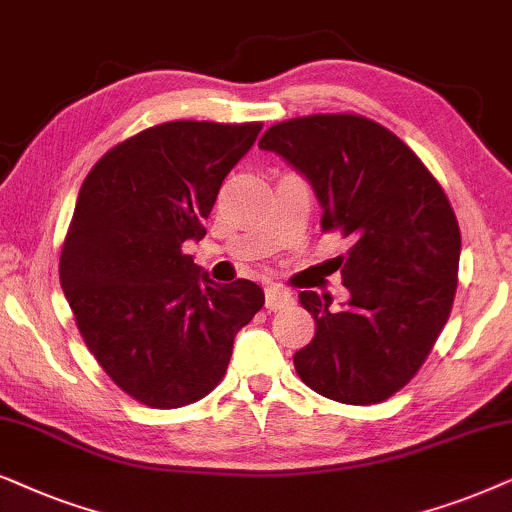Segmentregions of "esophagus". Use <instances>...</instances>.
<instances>
[{
  "label": "esophagus",
  "mask_w": 512,
  "mask_h": 512,
  "mask_svg": "<svg viewBox=\"0 0 512 512\" xmlns=\"http://www.w3.org/2000/svg\"><path fill=\"white\" fill-rule=\"evenodd\" d=\"M264 297H267V309L269 311H278V309H283V306H288L292 302L290 290L281 288V285H269V288L264 290Z\"/></svg>",
  "instance_id": "obj_1"
}]
</instances>
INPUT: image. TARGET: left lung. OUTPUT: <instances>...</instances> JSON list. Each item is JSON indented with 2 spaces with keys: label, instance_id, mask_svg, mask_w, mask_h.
<instances>
[{
  "label": "left lung",
  "instance_id": "8db88e82",
  "mask_svg": "<svg viewBox=\"0 0 512 512\" xmlns=\"http://www.w3.org/2000/svg\"><path fill=\"white\" fill-rule=\"evenodd\" d=\"M260 147L311 182L323 229L351 243L339 257L349 302L299 292L316 335L295 353V370L325 398L377 405L419 372L452 311L461 255L454 210L419 156L358 114L281 121Z\"/></svg>",
  "mask_w": 512,
  "mask_h": 512
}]
</instances>
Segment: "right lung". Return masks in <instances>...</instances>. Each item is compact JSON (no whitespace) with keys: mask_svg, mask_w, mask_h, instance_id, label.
<instances>
[{"mask_svg":"<svg viewBox=\"0 0 512 512\" xmlns=\"http://www.w3.org/2000/svg\"><path fill=\"white\" fill-rule=\"evenodd\" d=\"M262 124L168 121L112 147L86 175L60 252V285L88 351L138 403H196L227 372L264 292L210 281L187 241Z\"/></svg>","mask_w":512,"mask_h":512,"instance_id":"add662e5","label":"right lung"}]
</instances>
